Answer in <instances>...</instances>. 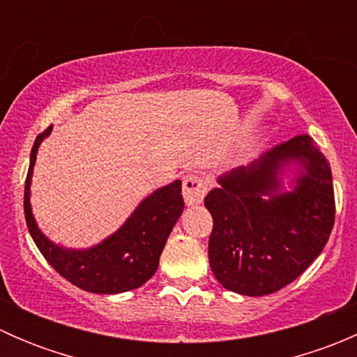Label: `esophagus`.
<instances>
[{"instance_id": "obj_1", "label": "esophagus", "mask_w": 357, "mask_h": 357, "mask_svg": "<svg viewBox=\"0 0 357 357\" xmlns=\"http://www.w3.org/2000/svg\"><path fill=\"white\" fill-rule=\"evenodd\" d=\"M205 192H207V183L197 176H186L183 179V197H185L186 205H200L204 200Z\"/></svg>"}]
</instances>
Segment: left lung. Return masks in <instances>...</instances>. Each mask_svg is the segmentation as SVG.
Returning <instances> with one entry per match:
<instances>
[{
	"label": "left lung",
	"instance_id": "8db88e82",
	"mask_svg": "<svg viewBox=\"0 0 357 357\" xmlns=\"http://www.w3.org/2000/svg\"><path fill=\"white\" fill-rule=\"evenodd\" d=\"M204 204L214 219L208 262L226 290L278 291L311 266L335 221L332 169L309 135L218 176Z\"/></svg>",
	"mask_w": 357,
	"mask_h": 357
}]
</instances>
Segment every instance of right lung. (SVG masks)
<instances>
[{
  "mask_svg": "<svg viewBox=\"0 0 357 357\" xmlns=\"http://www.w3.org/2000/svg\"><path fill=\"white\" fill-rule=\"evenodd\" d=\"M52 126L36 138L31 150L24 192V212L29 233L50 266L67 282L91 294H122L135 290L155 275L158 259L172 228L181 218V181L153 190L136 205L119 229L88 248H70L52 242L36 222L31 205V183L43 139L52 135Z\"/></svg>",
  "mask_w": 357,
  "mask_h": 357,
  "instance_id": "obj_1",
  "label": "right lung"
}]
</instances>
